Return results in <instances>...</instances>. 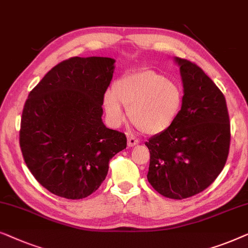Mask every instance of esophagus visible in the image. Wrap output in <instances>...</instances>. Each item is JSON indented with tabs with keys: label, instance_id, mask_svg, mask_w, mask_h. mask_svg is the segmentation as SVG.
Wrapping results in <instances>:
<instances>
[{
	"label": "esophagus",
	"instance_id": "34e87169",
	"mask_svg": "<svg viewBox=\"0 0 248 248\" xmlns=\"http://www.w3.org/2000/svg\"><path fill=\"white\" fill-rule=\"evenodd\" d=\"M127 137H128V146H129V147H134V146L139 144V140L135 137V136L128 134Z\"/></svg>",
	"mask_w": 248,
	"mask_h": 248
}]
</instances>
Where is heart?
Wrapping results in <instances>:
<instances>
[{
	"mask_svg": "<svg viewBox=\"0 0 248 248\" xmlns=\"http://www.w3.org/2000/svg\"><path fill=\"white\" fill-rule=\"evenodd\" d=\"M182 104L181 86L153 69L121 76L104 96V109L114 124L124 120V106L131 123L148 135L169 130L179 117Z\"/></svg>",
	"mask_w": 248,
	"mask_h": 248,
	"instance_id": "b5f03b06",
	"label": "heart"
}]
</instances>
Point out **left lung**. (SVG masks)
Segmentation results:
<instances>
[{"label": "left lung", "mask_w": 248, "mask_h": 248, "mask_svg": "<svg viewBox=\"0 0 248 248\" xmlns=\"http://www.w3.org/2000/svg\"><path fill=\"white\" fill-rule=\"evenodd\" d=\"M184 95L179 117L169 130L146 141L151 159L147 179L159 194L182 200L207 189L224 169L230 124L224 94L195 65L175 58Z\"/></svg>", "instance_id": "1"}]
</instances>
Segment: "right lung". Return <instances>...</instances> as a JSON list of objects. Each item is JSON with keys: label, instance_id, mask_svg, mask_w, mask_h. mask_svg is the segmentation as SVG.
<instances>
[{"label": "right lung", "instance_id": "obj_1", "mask_svg": "<svg viewBox=\"0 0 248 248\" xmlns=\"http://www.w3.org/2000/svg\"><path fill=\"white\" fill-rule=\"evenodd\" d=\"M114 59L72 57L31 90L20 124V148L38 182L58 197H89L106 179L110 159L127 147L124 132L102 123Z\"/></svg>", "mask_w": 248, "mask_h": 248}]
</instances>
